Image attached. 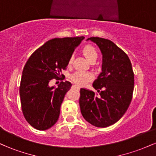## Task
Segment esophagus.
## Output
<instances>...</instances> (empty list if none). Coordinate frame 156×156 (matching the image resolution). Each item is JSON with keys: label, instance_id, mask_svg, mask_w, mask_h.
Wrapping results in <instances>:
<instances>
[{"label": "esophagus", "instance_id": "obj_1", "mask_svg": "<svg viewBox=\"0 0 156 156\" xmlns=\"http://www.w3.org/2000/svg\"><path fill=\"white\" fill-rule=\"evenodd\" d=\"M73 87H76V89H80V87H78V86H76V85H74V86H73Z\"/></svg>", "mask_w": 156, "mask_h": 156}]
</instances>
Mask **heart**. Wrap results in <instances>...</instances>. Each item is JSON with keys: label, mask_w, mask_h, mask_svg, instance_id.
<instances>
[{"label": "heart", "mask_w": 156, "mask_h": 156, "mask_svg": "<svg viewBox=\"0 0 156 156\" xmlns=\"http://www.w3.org/2000/svg\"><path fill=\"white\" fill-rule=\"evenodd\" d=\"M82 52L86 58L89 61H92L94 58H97L98 57V52L94 46L92 44H86L82 48ZM73 55H71L68 60V65H70L73 63ZM71 80L75 83L78 84L79 86L86 85L88 82L91 81L93 78V75L90 72H83V71H77L74 73L70 76Z\"/></svg>", "instance_id": "heart-1"}]
</instances>
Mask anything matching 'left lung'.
<instances>
[{
	"label": "left lung",
	"mask_w": 156,
	"mask_h": 156,
	"mask_svg": "<svg viewBox=\"0 0 156 156\" xmlns=\"http://www.w3.org/2000/svg\"><path fill=\"white\" fill-rule=\"evenodd\" d=\"M103 54L102 73L93 83V87L102 89L100 96L80 89L79 105L82 116L98 128L116 123L124 115L133 98L134 73L128 55L114 42L101 37H90Z\"/></svg>",
	"instance_id": "8db88e82"
}]
</instances>
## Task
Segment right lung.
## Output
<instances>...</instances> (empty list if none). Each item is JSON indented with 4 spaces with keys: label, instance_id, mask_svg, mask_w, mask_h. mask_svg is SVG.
<instances>
[{
    "label": "right lung",
    "instance_id": "1",
    "mask_svg": "<svg viewBox=\"0 0 156 156\" xmlns=\"http://www.w3.org/2000/svg\"><path fill=\"white\" fill-rule=\"evenodd\" d=\"M84 37L55 38L32 53L23 68L20 86L22 112L26 121L39 130L49 129L59 117L64 95L72 83L62 81L56 89L52 79H62L68 60Z\"/></svg>",
    "mask_w": 156,
    "mask_h": 156
}]
</instances>
